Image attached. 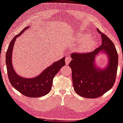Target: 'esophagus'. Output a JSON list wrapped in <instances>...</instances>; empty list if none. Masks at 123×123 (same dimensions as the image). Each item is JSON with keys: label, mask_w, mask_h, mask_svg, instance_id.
<instances>
[{"label": "esophagus", "mask_w": 123, "mask_h": 123, "mask_svg": "<svg viewBox=\"0 0 123 123\" xmlns=\"http://www.w3.org/2000/svg\"><path fill=\"white\" fill-rule=\"evenodd\" d=\"M72 60V58L70 57H67L65 58V63H66V65H68L69 63H70V62Z\"/></svg>", "instance_id": "obj_1"}]
</instances>
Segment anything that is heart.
<instances>
[{"label":"heart","instance_id":"b5f03b06","mask_svg":"<svg viewBox=\"0 0 123 123\" xmlns=\"http://www.w3.org/2000/svg\"><path fill=\"white\" fill-rule=\"evenodd\" d=\"M86 35L82 34H80L77 36V40L79 43H82L80 47V50L81 51H86L88 50L90 48L93 47L95 43L94 41L93 40H88L86 41Z\"/></svg>","mask_w":123,"mask_h":123}]
</instances>
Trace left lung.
I'll list each match as a JSON object with an SVG mask.
<instances>
[{"label": "left lung", "instance_id": "obj_1", "mask_svg": "<svg viewBox=\"0 0 123 123\" xmlns=\"http://www.w3.org/2000/svg\"><path fill=\"white\" fill-rule=\"evenodd\" d=\"M97 31L101 35V45L91 52L73 53L69 63L75 92L88 98H98L111 89L117 70L118 54L113 43L98 29ZM103 50L109 55L110 62L106 69H100L94 65V58Z\"/></svg>", "mask_w": 123, "mask_h": 123}]
</instances>
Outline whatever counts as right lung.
<instances>
[{
    "mask_svg": "<svg viewBox=\"0 0 123 123\" xmlns=\"http://www.w3.org/2000/svg\"><path fill=\"white\" fill-rule=\"evenodd\" d=\"M27 27L23 29L12 39L6 54V63L7 73L10 84L14 88L25 96L29 97H39L48 93L51 89L53 78L61 68L65 65V57L53 63L46 68L41 74L33 78H25L16 73L12 64V52L18 37L20 36Z\"/></svg>",
    "mask_w": 123,
    "mask_h": 123,
    "instance_id": "right-lung-1",
    "label": "right lung"
}]
</instances>
